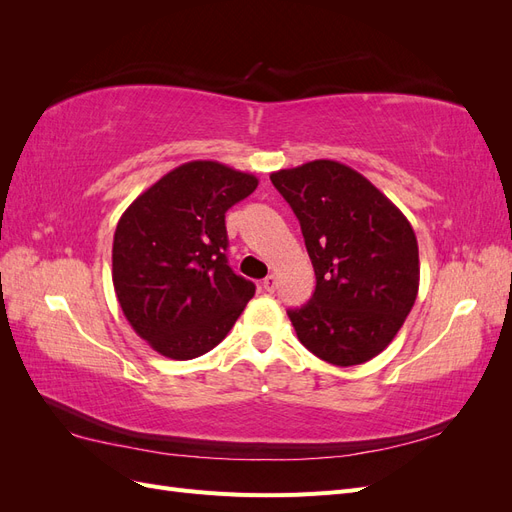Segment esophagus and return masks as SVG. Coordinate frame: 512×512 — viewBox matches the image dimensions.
<instances>
[{
    "label": "esophagus",
    "mask_w": 512,
    "mask_h": 512,
    "mask_svg": "<svg viewBox=\"0 0 512 512\" xmlns=\"http://www.w3.org/2000/svg\"><path fill=\"white\" fill-rule=\"evenodd\" d=\"M262 288H265L267 292H275V288H277V277L271 273V275H267L265 280H262Z\"/></svg>",
    "instance_id": "obj_1"
}]
</instances>
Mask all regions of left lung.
I'll list each match as a JSON object with an SVG mask.
<instances>
[{"instance_id": "8db88e82", "label": "left lung", "mask_w": 512, "mask_h": 512, "mask_svg": "<svg viewBox=\"0 0 512 512\" xmlns=\"http://www.w3.org/2000/svg\"><path fill=\"white\" fill-rule=\"evenodd\" d=\"M299 218L316 273L314 297L288 309L299 342L337 367L378 356L416 301L418 243L374 183L335 160L271 173Z\"/></svg>"}]
</instances>
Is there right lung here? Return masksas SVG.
<instances>
[{
	"instance_id": "obj_1",
	"label": "right lung",
	"mask_w": 512,
	"mask_h": 512,
	"mask_svg": "<svg viewBox=\"0 0 512 512\" xmlns=\"http://www.w3.org/2000/svg\"><path fill=\"white\" fill-rule=\"evenodd\" d=\"M258 185L213 160L185 162L123 211L113 239V286L138 337L168 359L218 346L256 286L226 262V211Z\"/></svg>"
}]
</instances>
